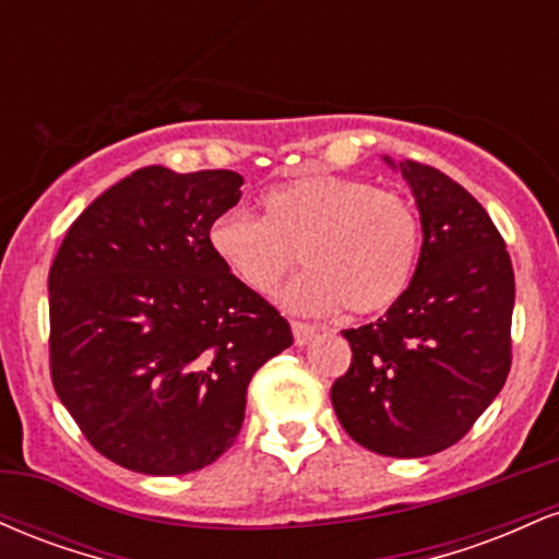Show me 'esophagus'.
<instances>
[{
    "instance_id": "34e87169",
    "label": "esophagus",
    "mask_w": 559,
    "mask_h": 559,
    "mask_svg": "<svg viewBox=\"0 0 559 559\" xmlns=\"http://www.w3.org/2000/svg\"><path fill=\"white\" fill-rule=\"evenodd\" d=\"M292 331H294V344H297V346L310 344L312 338L318 336V329H316V325H310V323H299V320H294V323H292Z\"/></svg>"
}]
</instances>
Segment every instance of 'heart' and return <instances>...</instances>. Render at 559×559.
<instances>
[{
	"label": "heart",
	"instance_id": "1",
	"mask_svg": "<svg viewBox=\"0 0 559 559\" xmlns=\"http://www.w3.org/2000/svg\"><path fill=\"white\" fill-rule=\"evenodd\" d=\"M215 258L258 297L286 286L301 312L378 316L407 292L420 254V221L407 199L342 176H307L262 197V217L228 210L210 226Z\"/></svg>",
	"mask_w": 559,
	"mask_h": 559
}]
</instances>
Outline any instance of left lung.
Returning a JSON list of instances; mask_svg holds the SVG:
<instances>
[{"mask_svg":"<svg viewBox=\"0 0 559 559\" xmlns=\"http://www.w3.org/2000/svg\"><path fill=\"white\" fill-rule=\"evenodd\" d=\"M423 247L407 292L344 331L352 365L331 386L344 431L376 454L428 457L457 444L510 373L515 273L489 213L431 165L404 163Z\"/></svg>","mask_w":559,"mask_h":559,"instance_id":"obj_1","label":"left lung"}]
</instances>
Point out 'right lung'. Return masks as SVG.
Wrapping results in <instances>:
<instances>
[{
	"label": "right lung",
	"instance_id": "1",
	"mask_svg": "<svg viewBox=\"0 0 559 559\" xmlns=\"http://www.w3.org/2000/svg\"><path fill=\"white\" fill-rule=\"evenodd\" d=\"M241 183L234 170L150 165L96 197L57 249L55 391L88 444L128 471L215 463L241 431L252 376L294 342L210 247Z\"/></svg>",
	"mask_w": 559,
	"mask_h": 559
}]
</instances>
